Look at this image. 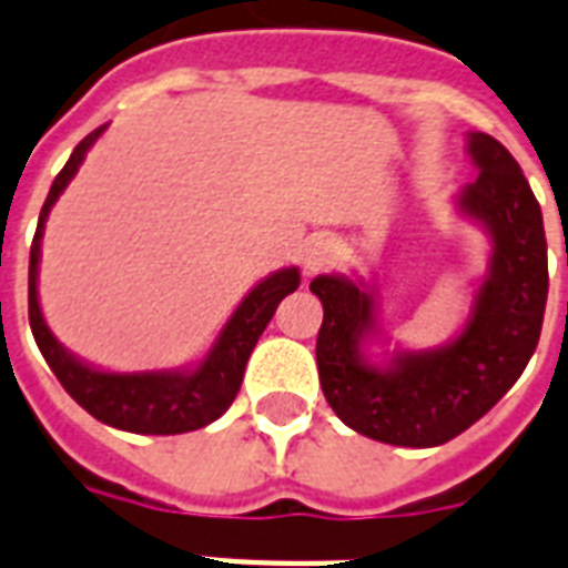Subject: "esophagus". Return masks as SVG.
<instances>
[{"label": "esophagus", "mask_w": 568, "mask_h": 568, "mask_svg": "<svg viewBox=\"0 0 568 568\" xmlns=\"http://www.w3.org/2000/svg\"><path fill=\"white\" fill-rule=\"evenodd\" d=\"M338 258V244L333 239H312L306 244V253H303V265H306V274H318L324 267H329Z\"/></svg>", "instance_id": "1"}]
</instances>
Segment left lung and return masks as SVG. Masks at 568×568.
<instances>
[{"instance_id":"obj_1","label":"left lung","mask_w":568,"mask_h":568,"mask_svg":"<svg viewBox=\"0 0 568 568\" xmlns=\"http://www.w3.org/2000/svg\"><path fill=\"white\" fill-rule=\"evenodd\" d=\"M468 153L480 176L459 191L457 209L489 232L493 256L454 342L395 351L386 365H374L365 342L377 336V318L365 283L321 274L310 285L324 306L315 345L324 397L368 439L400 448L445 445L510 392L537 351L548 297L542 212L507 146L471 132Z\"/></svg>"}]
</instances>
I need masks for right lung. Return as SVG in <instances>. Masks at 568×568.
<instances>
[{
    "label": "right lung",
    "mask_w": 568,
    "mask_h": 568,
    "mask_svg": "<svg viewBox=\"0 0 568 568\" xmlns=\"http://www.w3.org/2000/svg\"><path fill=\"white\" fill-rule=\"evenodd\" d=\"M105 132V126L93 129L91 135L82 138L73 155L67 159L61 173L49 189L47 203L40 209L38 232L31 241L29 256V324L38 342L40 354L55 372L58 383L67 388V395L75 404L88 409L97 422L118 427V430L144 433V436H173V433L200 430L214 418H221L230 404L235 400L244 379L247 359L256 347L258 336L265 333L267 321L274 318L276 306L285 294H292L301 285V271L297 267H283L253 288V292L239 303L232 312L226 327L205 354V359L196 368H182V372H138V374H111L100 372L75 359L70 351L58 345V338L49 333L43 312L38 303V262H40V239H43V223L49 217V209L55 205L61 191L70 185V180L84 162V155L93 146V141Z\"/></svg>",
    "instance_id": "right-lung-1"
}]
</instances>
